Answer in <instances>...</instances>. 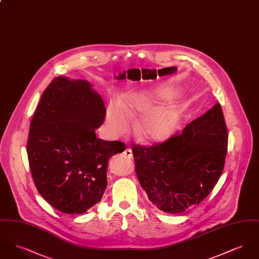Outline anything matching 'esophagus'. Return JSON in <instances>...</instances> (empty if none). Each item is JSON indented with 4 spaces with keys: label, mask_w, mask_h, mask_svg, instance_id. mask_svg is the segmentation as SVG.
Here are the masks:
<instances>
[{
    "label": "esophagus",
    "mask_w": 259,
    "mask_h": 259,
    "mask_svg": "<svg viewBox=\"0 0 259 259\" xmlns=\"http://www.w3.org/2000/svg\"><path fill=\"white\" fill-rule=\"evenodd\" d=\"M124 155L126 156V157H128L129 159H133V153H132V150L130 149V148H126L125 150H124Z\"/></svg>",
    "instance_id": "34e87169"
}]
</instances>
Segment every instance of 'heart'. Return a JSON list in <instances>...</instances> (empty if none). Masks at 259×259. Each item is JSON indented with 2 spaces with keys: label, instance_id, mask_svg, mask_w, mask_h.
<instances>
[{
  "label": "heart",
  "instance_id": "obj_1",
  "mask_svg": "<svg viewBox=\"0 0 259 259\" xmlns=\"http://www.w3.org/2000/svg\"><path fill=\"white\" fill-rule=\"evenodd\" d=\"M174 91L140 90L127 94L121 104L111 102L106 111V124L111 135L125 134L130 120L142 117L137 134L149 142H164L175 133L180 123L181 111L172 103Z\"/></svg>",
  "mask_w": 259,
  "mask_h": 259
}]
</instances>
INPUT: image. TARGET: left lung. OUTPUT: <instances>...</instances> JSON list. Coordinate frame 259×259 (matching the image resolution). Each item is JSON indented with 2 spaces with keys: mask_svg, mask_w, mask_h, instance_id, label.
Returning <instances> with one entry per match:
<instances>
[{
  "mask_svg": "<svg viewBox=\"0 0 259 259\" xmlns=\"http://www.w3.org/2000/svg\"><path fill=\"white\" fill-rule=\"evenodd\" d=\"M228 136L221 104L165 143L133 147L136 172L149 201L179 213L198 205L222 176Z\"/></svg>",
  "mask_w": 259,
  "mask_h": 259,
  "instance_id": "8db88e82",
  "label": "left lung"
}]
</instances>
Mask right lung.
Listing matches in <instances>:
<instances>
[{
    "instance_id": "add662e5",
    "label": "right lung",
    "mask_w": 259,
    "mask_h": 259,
    "mask_svg": "<svg viewBox=\"0 0 259 259\" xmlns=\"http://www.w3.org/2000/svg\"><path fill=\"white\" fill-rule=\"evenodd\" d=\"M103 99L84 79L55 77L41 95L30 123L27 153L38 193L65 213H83L101 201L118 141H103Z\"/></svg>"
}]
</instances>
